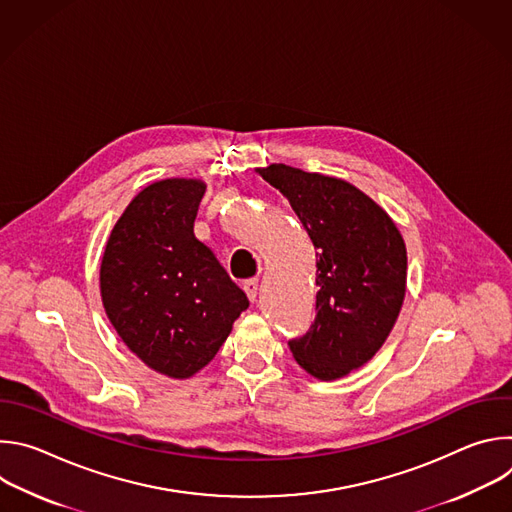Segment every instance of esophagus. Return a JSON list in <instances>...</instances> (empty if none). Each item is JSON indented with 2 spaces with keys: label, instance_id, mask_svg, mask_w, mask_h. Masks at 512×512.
I'll list each match as a JSON object with an SVG mask.
<instances>
[{
  "label": "esophagus",
  "instance_id": "esophagus-1",
  "mask_svg": "<svg viewBox=\"0 0 512 512\" xmlns=\"http://www.w3.org/2000/svg\"><path fill=\"white\" fill-rule=\"evenodd\" d=\"M243 289H245L247 298H249L251 302H255V300H257V294H259V279H247L245 285H243Z\"/></svg>",
  "mask_w": 512,
  "mask_h": 512
}]
</instances>
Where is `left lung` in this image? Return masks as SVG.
Segmentation results:
<instances>
[{
	"instance_id": "obj_1",
	"label": "left lung",
	"mask_w": 512,
	"mask_h": 512,
	"mask_svg": "<svg viewBox=\"0 0 512 512\" xmlns=\"http://www.w3.org/2000/svg\"><path fill=\"white\" fill-rule=\"evenodd\" d=\"M259 174L294 208L316 257V320L289 340L320 381L369 362L391 334L405 298L407 249L393 218L346 180L271 164Z\"/></svg>"
}]
</instances>
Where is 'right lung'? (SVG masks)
<instances>
[{"label": "right lung", "instance_id": "obj_1", "mask_svg": "<svg viewBox=\"0 0 512 512\" xmlns=\"http://www.w3.org/2000/svg\"><path fill=\"white\" fill-rule=\"evenodd\" d=\"M202 180L145 186L123 210L101 261L113 328L150 369L188 379L214 358L249 308L245 291L194 237Z\"/></svg>", "mask_w": 512, "mask_h": 512}]
</instances>
